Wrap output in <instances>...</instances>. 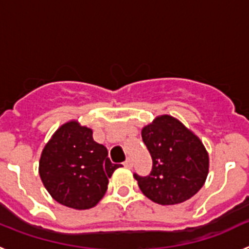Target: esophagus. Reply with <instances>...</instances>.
Returning a JSON list of instances; mask_svg holds the SVG:
<instances>
[{
  "mask_svg": "<svg viewBox=\"0 0 249 249\" xmlns=\"http://www.w3.org/2000/svg\"><path fill=\"white\" fill-rule=\"evenodd\" d=\"M123 166L126 167V168H132V166H133V163H132V160L131 158H127L124 162H123Z\"/></svg>",
  "mask_w": 249,
  "mask_h": 249,
  "instance_id": "34e87169",
  "label": "esophagus"
}]
</instances>
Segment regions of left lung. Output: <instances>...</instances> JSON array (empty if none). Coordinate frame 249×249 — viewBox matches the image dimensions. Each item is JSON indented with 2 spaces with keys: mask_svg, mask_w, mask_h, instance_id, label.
<instances>
[{
  "mask_svg": "<svg viewBox=\"0 0 249 249\" xmlns=\"http://www.w3.org/2000/svg\"><path fill=\"white\" fill-rule=\"evenodd\" d=\"M152 157V171L135 173L141 191L158 204H177L202 188L208 175V153L197 136L176 118L163 114L142 129Z\"/></svg>",
  "mask_w": 249,
  "mask_h": 249,
  "instance_id": "left-lung-1",
  "label": "left lung"
}]
</instances>
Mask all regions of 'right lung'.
<instances>
[{"instance_id":"right-lung-1","label":"right lung","mask_w":249,"mask_h":249,"mask_svg":"<svg viewBox=\"0 0 249 249\" xmlns=\"http://www.w3.org/2000/svg\"><path fill=\"white\" fill-rule=\"evenodd\" d=\"M122 164L112 163L92 129L70 121L59 127L41 155L39 177L52 198L74 210H89L102 199L108 178Z\"/></svg>"}]
</instances>
